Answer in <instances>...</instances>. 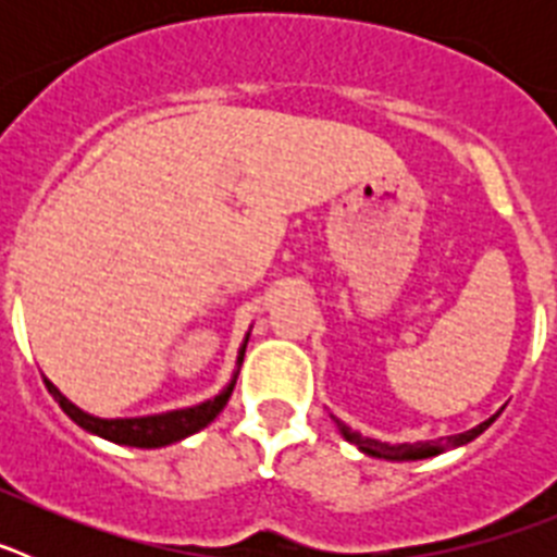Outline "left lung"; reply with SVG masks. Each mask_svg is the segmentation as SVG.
I'll return each instance as SVG.
<instances>
[{"mask_svg":"<svg viewBox=\"0 0 557 557\" xmlns=\"http://www.w3.org/2000/svg\"><path fill=\"white\" fill-rule=\"evenodd\" d=\"M502 412V410H499ZM499 412L496 416H491L488 421H482V424H476L474 430L469 432H460V435H449V437H441V441H416V444H385V441H376V437H366L359 435V432H354L351 426H346L339 418H334V424H337L339 435L346 437L348 444L357 446L362 455L368 457H379V460H424V457H435V455H444L446 449H451V446H462V444H471L476 435H482V432L488 430L491 424H494L496 418H499Z\"/></svg>","mask_w":557,"mask_h":557,"instance_id":"1","label":"left lung"}]
</instances>
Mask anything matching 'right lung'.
<instances>
[{
  "mask_svg": "<svg viewBox=\"0 0 557 557\" xmlns=\"http://www.w3.org/2000/svg\"><path fill=\"white\" fill-rule=\"evenodd\" d=\"M250 332L245 334L243 346H239V354H236V371L231 376L228 385L218 393L214 398H206L195 407H184V410H170V412H156V416H139V418H100L91 416V412L81 410L77 405H72L61 391H58L47 376H44V385L52 393L61 410L66 412L77 426H83L86 432L97 437H106L111 444L120 446H136V449H161V446L178 444L184 437L195 435L203 426H209L214 418L223 412V407L228 405L231 393H234L236 376H239V366H243L245 346H248Z\"/></svg>",
  "mask_w": 557,
  "mask_h": 557,
  "instance_id": "add662e5",
  "label": "right lung"
}]
</instances>
